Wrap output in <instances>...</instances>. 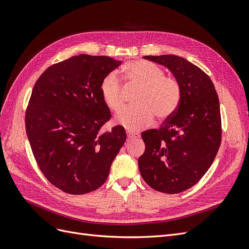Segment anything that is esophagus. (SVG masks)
Segmentation results:
<instances>
[{
    "mask_svg": "<svg viewBox=\"0 0 249 249\" xmlns=\"http://www.w3.org/2000/svg\"><path fill=\"white\" fill-rule=\"evenodd\" d=\"M137 138H139V135H137V134H134V133H131V132H127V133H126V139H127V141L133 140V139H137Z\"/></svg>",
    "mask_w": 249,
    "mask_h": 249,
    "instance_id": "1",
    "label": "esophagus"
}]
</instances>
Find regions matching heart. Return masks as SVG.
Instances as JSON below:
<instances>
[{"mask_svg":"<svg viewBox=\"0 0 249 249\" xmlns=\"http://www.w3.org/2000/svg\"><path fill=\"white\" fill-rule=\"evenodd\" d=\"M126 85L139 88L134 97L135 106L125 108L116 116L117 123L131 132H139L150 125L154 115L158 121L168 118L179 104L181 90L177 80L164 76V71L148 61H134L124 67ZM104 103L113 112L124 105L122 83L115 73L106 75L100 84Z\"/></svg>","mask_w":249,"mask_h":249,"instance_id":"b5f03b06","label":"heart"}]
</instances>
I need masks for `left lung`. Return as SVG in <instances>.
Returning <instances> with one entry per match:
<instances>
[{
  "label": "left lung",
  "instance_id": "8db88e82",
  "mask_svg": "<svg viewBox=\"0 0 249 249\" xmlns=\"http://www.w3.org/2000/svg\"><path fill=\"white\" fill-rule=\"evenodd\" d=\"M144 58L167 67L178 81L176 110L158 129L142 133L146 149L139 169L146 183L164 194H179L197 183L214 161L222 141L218 94L211 78L173 54Z\"/></svg>",
  "mask_w": 249,
  "mask_h": 249
}]
</instances>
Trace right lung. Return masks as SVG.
<instances>
[{
  "label": "right lung",
  "instance_id": "right-lung-1",
  "mask_svg": "<svg viewBox=\"0 0 249 249\" xmlns=\"http://www.w3.org/2000/svg\"><path fill=\"white\" fill-rule=\"evenodd\" d=\"M121 64L109 56L75 55L47 68L32 89L25 112L30 147L45 178L64 193L100 187L124 144V126L101 132L111 114L100 84Z\"/></svg>",
  "mask_w": 249,
  "mask_h": 249
}]
</instances>
